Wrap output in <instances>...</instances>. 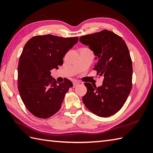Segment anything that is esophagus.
Masks as SVG:
<instances>
[{"label":"esophagus","instance_id":"esophagus-1","mask_svg":"<svg viewBox=\"0 0 153 153\" xmlns=\"http://www.w3.org/2000/svg\"><path fill=\"white\" fill-rule=\"evenodd\" d=\"M79 82H76V81H74V82H73V87H77V85H79Z\"/></svg>","mask_w":153,"mask_h":153}]
</instances>
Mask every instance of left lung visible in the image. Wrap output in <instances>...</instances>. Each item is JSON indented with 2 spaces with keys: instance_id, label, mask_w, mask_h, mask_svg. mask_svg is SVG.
I'll list each match as a JSON object with an SVG mask.
<instances>
[{
  "instance_id": "obj_1",
  "label": "left lung",
  "mask_w": 153,
  "mask_h": 153,
  "mask_svg": "<svg viewBox=\"0 0 153 153\" xmlns=\"http://www.w3.org/2000/svg\"><path fill=\"white\" fill-rule=\"evenodd\" d=\"M97 56L93 70L104 76L102 85L85 83L87 92L84 105L100 117H108L122 108L132 88L133 67L128 48L122 38L108 30H102L79 38Z\"/></svg>"
}]
</instances>
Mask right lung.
Listing matches in <instances>:
<instances>
[{"label":"right lung","mask_w":153,"mask_h":153,"mask_svg":"<svg viewBox=\"0 0 153 153\" xmlns=\"http://www.w3.org/2000/svg\"><path fill=\"white\" fill-rule=\"evenodd\" d=\"M77 41V37L45 35L33 37L25 45L18 63V88L25 107L37 118H48L56 114L73 87L68 79L56 82L51 71L62 65L64 55Z\"/></svg>","instance_id":"right-lung-1"}]
</instances>
